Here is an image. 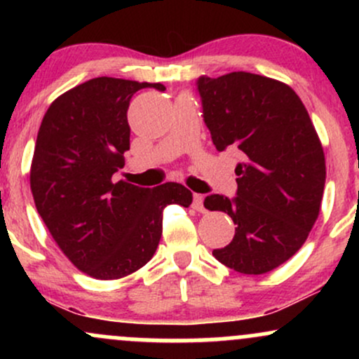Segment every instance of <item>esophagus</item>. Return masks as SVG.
<instances>
[{"mask_svg": "<svg viewBox=\"0 0 359 359\" xmlns=\"http://www.w3.org/2000/svg\"><path fill=\"white\" fill-rule=\"evenodd\" d=\"M192 208L199 212H205L204 208V196L203 194H194V201H192Z\"/></svg>", "mask_w": 359, "mask_h": 359, "instance_id": "34e87169", "label": "esophagus"}]
</instances>
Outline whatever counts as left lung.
<instances>
[{"instance_id": "1", "label": "left lung", "mask_w": 359, "mask_h": 359, "mask_svg": "<svg viewBox=\"0 0 359 359\" xmlns=\"http://www.w3.org/2000/svg\"><path fill=\"white\" fill-rule=\"evenodd\" d=\"M204 121L219 151L236 148L234 199L211 194L209 211L231 216L236 231L214 250L217 262L262 275L294 257L319 216L325 184L320 140L290 86L250 72L199 77Z\"/></svg>"}]
</instances>
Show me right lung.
Listing matches in <instances>:
<instances>
[{
	"instance_id": "obj_1",
	"label": "right lung",
	"mask_w": 359,
	"mask_h": 359,
	"mask_svg": "<svg viewBox=\"0 0 359 359\" xmlns=\"http://www.w3.org/2000/svg\"><path fill=\"white\" fill-rule=\"evenodd\" d=\"M145 88L165 89L114 77L76 86L48 106L36 135L30 168L36 211L62 253L97 280L147 265L162 236L163 208L192 203L182 184L113 182L130 150V101Z\"/></svg>"
}]
</instances>
